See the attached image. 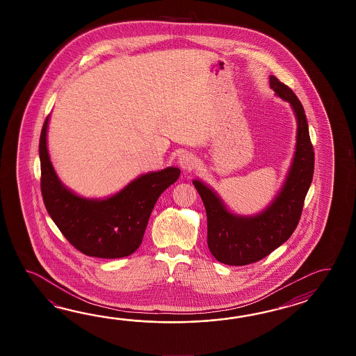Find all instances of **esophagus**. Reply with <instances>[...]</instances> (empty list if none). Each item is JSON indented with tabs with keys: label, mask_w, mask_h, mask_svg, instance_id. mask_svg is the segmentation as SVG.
Returning a JSON list of instances; mask_svg holds the SVG:
<instances>
[{
	"label": "esophagus",
	"mask_w": 356,
	"mask_h": 356,
	"mask_svg": "<svg viewBox=\"0 0 356 356\" xmlns=\"http://www.w3.org/2000/svg\"><path fill=\"white\" fill-rule=\"evenodd\" d=\"M178 163H179V167L183 170H192L193 168L196 167V156L193 154H191V152H184V154L179 155Z\"/></svg>",
	"instance_id": "1"
}]
</instances>
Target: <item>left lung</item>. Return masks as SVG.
<instances>
[{"label":"left lung","instance_id":"obj_1","mask_svg":"<svg viewBox=\"0 0 356 356\" xmlns=\"http://www.w3.org/2000/svg\"><path fill=\"white\" fill-rule=\"evenodd\" d=\"M270 86L277 97L290 103L298 122L296 154L286 181L271 204L254 216L229 211L210 187L193 181L207 215V245L221 264L250 265L268 256L294 233L314 172V150L308 122L300 100L288 85L270 76Z\"/></svg>","mask_w":356,"mask_h":356}]
</instances>
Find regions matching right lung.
Listing matches in <instances>:
<instances>
[{
    "label": "right lung",
    "instance_id": "1",
    "mask_svg": "<svg viewBox=\"0 0 356 356\" xmlns=\"http://www.w3.org/2000/svg\"><path fill=\"white\" fill-rule=\"evenodd\" d=\"M47 117L39 140L40 189L47 211L76 250L90 257L122 258L143 242L145 229L160 195L181 175L178 168L146 173L114 196L91 200L60 183L47 149Z\"/></svg>",
    "mask_w": 356,
    "mask_h": 356
}]
</instances>
